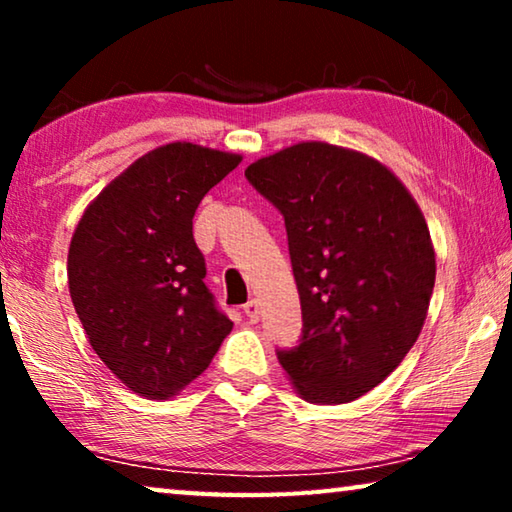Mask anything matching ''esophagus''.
Listing matches in <instances>:
<instances>
[{"label": "esophagus", "instance_id": "34e87169", "mask_svg": "<svg viewBox=\"0 0 512 512\" xmlns=\"http://www.w3.org/2000/svg\"><path fill=\"white\" fill-rule=\"evenodd\" d=\"M244 314L248 316V320H253V323H257L259 320V302L257 300H248L244 305Z\"/></svg>", "mask_w": 512, "mask_h": 512}]
</instances>
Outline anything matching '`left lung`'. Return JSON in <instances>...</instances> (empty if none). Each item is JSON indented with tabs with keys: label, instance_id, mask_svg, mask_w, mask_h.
<instances>
[{
	"label": "left lung",
	"instance_id": "1",
	"mask_svg": "<svg viewBox=\"0 0 512 512\" xmlns=\"http://www.w3.org/2000/svg\"><path fill=\"white\" fill-rule=\"evenodd\" d=\"M287 228L302 334L277 350L298 393L345 404L400 366L427 318L436 255L418 203L384 164L325 142L246 169Z\"/></svg>",
	"mask_w": 512,
	"mask_h": 512
}]
</instances>
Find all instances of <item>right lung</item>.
Listing matches in <instances>:
<instances>
[{"label": "right lung", "instance_id": "right-lung-1", "mask_svg": "<svg viewBox=\"0 0 512 512\" xmlns=\"http://www.w3.org/2000/svg\"><path fill=\"white\" fill-rule=\"evenodd\" d=\"M241 162L176 142L133 162L94 198L69 244V296L92 350L149 400L210 366L232 320L205 284L194 214Z\"/></svg>", "mask_w": 512, "mask_h": 512}]
</instances>
